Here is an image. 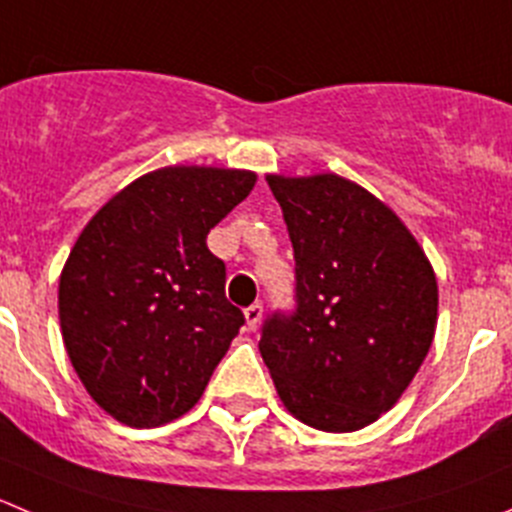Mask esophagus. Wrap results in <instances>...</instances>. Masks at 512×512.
Instances as JSON below:
<instances>
[{
  "mask_svg": "<svg viewBox=\"0 0 512 512\" xmlns=\"http://www.w3.org/2000/svg\"><path fill=\"white\" fill-rule=\"evenodd\" d=\"M243 314H246V326H248V329H256V326H259V321H261V314H264V306H261V304H251L246 311H243Z\"/></svg>",
  "mask_w": 512,
  "mask_h": 512,
  "instance_id": "34e87169",
  "label": "esophagus"
}]
</instances>
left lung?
Masks as SVG:
<instances>
[{
  "label": "left lung",
  "instance_id": "left-lung-1",
  "mask_svg": "<svg viewBox=\"0 0 512 512\" xmlns=\"http://www.w3.org/2000/svg\"><path fill=\"white\" fill-rule=\"evenodd\" d=\"M294 246V309L261 326L281 402L306 425L354 432L399 399L430 352L437 281L405 223L357 183L269 175Z\"/></svg>",
  "mask_w": 512,
  "mask_h": 512
}]
</instances>
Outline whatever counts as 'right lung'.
<instances>
[{"mask_svg":"<svg viewBox=\"0 0 512 512\" xmlns=\"http://www.w3.org/2000/svg\"><path fill=\"white\" fill-rule=\"evenodd\" d=\"M253 183L248 170H155L107 201L70 251L62 339L90 397L123 425L186 415L246 321L206 236Z\"/></svg>","mask_w":512,"mask_h":512,"instance_id":"1","label":"right lung"}]
</instances>
